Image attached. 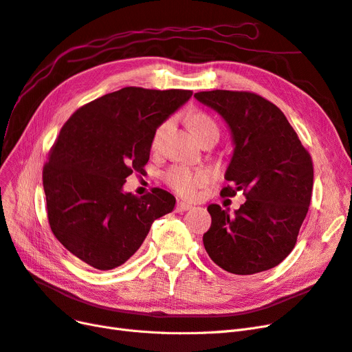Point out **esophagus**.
<instances>
[{
  "label": "esophagus",
  "mask_w": 352,
  "mask_h": 352,
  "mask_svg": "<svg viewBox=\"0 0 352 352\" xmlns=\"http://www.w3.org/2000/svg\"><path fill=\"white\" fill-rule=\"evenodd\" d=\"M189 210H192V205H189L186 202H177V205H176L177 212H185V211H189Z\"/></svg>",
  "instance_id": "34e87169"
}]
</instances>
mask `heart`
Returning a JSON list of instances; mask_svg holds the SVG:
<instances>
[{"mask_svg":"<svg viewBox=\"0 0 352 352\" xmlns=\"http://www.w3.org/2000/svg\"><path fill=\"white\" fill-rule=\"evenodd\" d=\"M188 125L193 134L197 135V138H199L204 134H207V132H210V131H218V126L214 120L208 115H205L202 112L192 113L188 118ZM163 128H164V125L157 129L154 140H153V145H155L157 141H159L160 132L163 131ZM164 180L168 186L179 193V195L185 197V198H193V197H197L198 190L204 185L208 184L210 173L205 170H192V168H189L186 166L176 164V166L168 168V170L164 173Z\"/></svg>","mask_w":352,"mask_h":352,"instance_id":"obj_1","label":"heart"}]
</instances>
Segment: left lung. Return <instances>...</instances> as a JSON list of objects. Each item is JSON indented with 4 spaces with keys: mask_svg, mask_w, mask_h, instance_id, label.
I'll use <instances>...</instances> for the list:
<instances>
[{
    "mask_svg": "<svg viewBox=\"0 0 352 352\" xmlns=\"http://www.w3.org/2000/svg\"><path fill=\"white\" fill-rule=\"evenodd\" d=\"M226 120L234 144L223 197L243 190L246 202L230 217L211 204L204 234L210 258L227 272L252 275L281 263L296 246L309 211L313 163L285 115L250 91L195 93Z\"/></svg>",
    "mask_w": 352,
    "mask_h": 352,
    "instance_id": "8db88e82",
    "label": "left lung"
}]
</instances>
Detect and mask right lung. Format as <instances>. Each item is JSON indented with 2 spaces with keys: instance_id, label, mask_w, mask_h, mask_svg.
<instances>
[{
  "instance_id": "1",
  "label": "right lung",
  "mask_w": 352,
  "mask_h": 352,
  "mask_svg": "<svg viewBox=\"0 0 352 352\" xmlns=\"http://www.w3.org/2000/svg\"><path fill=\"white\" fill-rule=\"evenodd\" d=\"M190 96L125 87L67 120L43 167V189L52 233L76 258L113 270L140 249L154 220L173 211L176 199L163 189L135 197L122 188L144 172L157 128Z\"/></svg>"
}]
</instances>
